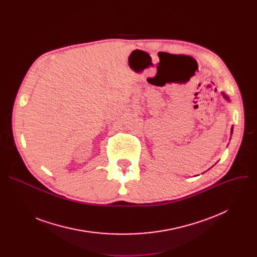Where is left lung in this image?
Wrapping results in <instances>:
<instances>
[{
    "label": "left lung",
    "mask_w": 257,
    "mask_h": 257,
    "mask_svg": "<svg viewBox=\"0 0 257 257\" xmlns=\"http://www.w3.org/2000/svg\"><path fill=\"white\" fill-rule=\"evenodd\" d=\"M222 94H223V96H224V98L226 99V100H228V101H230V98H229V96L225 93V92H222ZM232 133H233V127L231 128V135H232Z\"/></svg>",
    "instance_id": "1"
}]
</instances>
